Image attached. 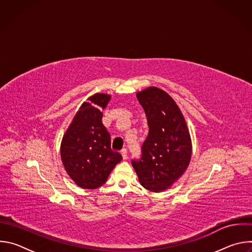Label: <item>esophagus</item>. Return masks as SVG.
<instances>
[{"label":"esophagus","instance_id":"34e87169","mask_svg":"<svg viewBox=\"0 0 252 252\" xmlns=\"http://www.w3.org/2000/svg\"><path fill=\"white\" fill-rule=\"evenodd\" d=\"M122 156H123V158L124 159H126L127 158V151L126 150V149H124V150H122Z\"/></svg>","mask_w":252,"mask_h":252}]
</instances>
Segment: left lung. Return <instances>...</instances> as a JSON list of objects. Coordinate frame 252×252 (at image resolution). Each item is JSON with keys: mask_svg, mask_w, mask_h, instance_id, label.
<instances>
[{"mask_svg": "<svg viewBox=\"0 0 252 252\" xmlns=\"http://www.w3.org/2000/svg\"><path fill=\"white\" fill-rule=\"evenodd\" d=\"M145 110L149 134L139 159L131 164L140 185L154 192L169 189L187 170L191 158V139L186 120L172 97L151 87L136 94Z\"/></svg>", "mask_w": 252, "mask_h": 252, "instance_id": "obj_1", "label": "left lung"}]
</instances>
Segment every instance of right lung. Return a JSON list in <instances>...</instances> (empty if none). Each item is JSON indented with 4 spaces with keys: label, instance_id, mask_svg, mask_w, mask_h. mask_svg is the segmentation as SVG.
Here are the masks:
<instances>
[{
    "label": "right lung",
    "instance_id": "add662e5",
    "mask_svg": "<svg viewBox=\"0 0 252 252\" xmlns=\"http://www.w3.org/2000/svg\"><path fill=\"white\" fill-rule=\"evenodd\" d=\"M111 95L95 94L85 101L66 129L61 143L65 171L81 188L101 187L114 167L123 159L111 149V135L101 123V111Z\"/></svg>",
    "mask_w": 252,
    "mask_h": 252
}]
</instances>
